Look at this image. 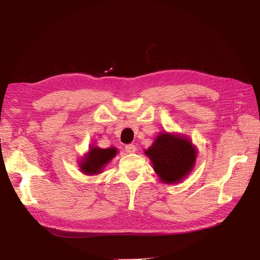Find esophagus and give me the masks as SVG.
I'll list each match as a JSON object with an SVG mask.
<instances>
[{
    "label": "esophagus",
    "instance_id": "esophagus-1",
    "mask_svg": "<svg viewBox=\"0 0 260 260\" xmlns=\"http://www.w3.org/2000/svg\"><path fill=\"white\" fill-rule=\"evenodd\" d=\"M125 152L128 154H134L136 152V146L134 144H128L125 146Z\"/></svg>",
    "mask_w": 260,
    "mask_h": 260
}]
</instances>
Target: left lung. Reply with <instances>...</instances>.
<instances>
[{"label": "left lung", "mask_w": 260, "mask_h": 260, "mask_svg": "<svg viewBox=\"0 0 260 260\" xmlns=\"http://www.w3.org/2000/svg\"><path fill=\"white\" fill-rule=\"evenodd\" d=\"M197 147L185 136L174 133H160L153 144L144 151L161 182H181L194 170Z\"/></svg>", "instance_id": "8db88e82"}]
</instances>
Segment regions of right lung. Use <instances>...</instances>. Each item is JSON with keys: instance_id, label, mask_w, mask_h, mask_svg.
I'll return each instance as SVG.
<instances>
[{"instance_id": "1", "label": "right lung", "mask_w": 260, "mask_h": 260, "mask_svg": "<svg viewBox=\"0 0 260 260\" xmlns=\"http://www.w3.org/2000/svg\"><path fill=\"white\" fill-rule=\"evenodd\" d=\"M118 149L116 147L100 148L98 146H89L88 152L79 161L81 173L86 176L99 175L116 155Z\"/></svg>"}]
</instances>
